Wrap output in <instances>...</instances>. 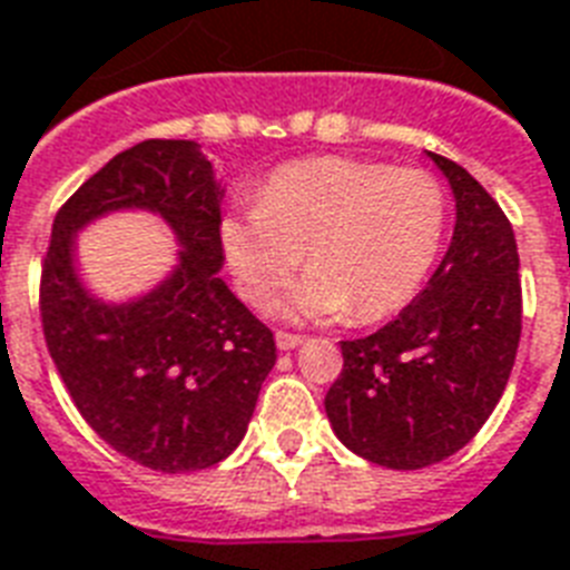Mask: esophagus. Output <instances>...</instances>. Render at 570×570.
Returning a JSON list of instances; mask_svg holds the SVG:
<instances>
[{"label": "esophagus", "instance_id": "34e87169", "mask_svg": "<svg viewBox=\"0 0 570 570\" xmlns=\"http://www.w3.org/2000/svg\"><path fill=\"white\" fill-rule=\"evenodd\" d=\"M275 343L281 352H293V348H298L304 343L302 334H289V331H277L275 334Z\"/></svg>", "mask_w": 570, "mask_h": 570}]
</instances>
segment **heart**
<instances>
[{
    "label": "heart",
    "instance_id": "b5f03b06",
    "mask_svg": "<svg viewBox=\"0 0 570 570\" xmlns=\"http://www.w3.org/2000/svg\"><path fill=\"white\" fill-rule=\"evenodd\" d=\"M446 191L423 168L316 156L277 168L259 200L222 218L239 293L268 311L302 268L289 316L379 322L405 307L441 254Z\"/></svg>",
    "mask_w": 570,
    "mask_h": 570
}]
</instances>
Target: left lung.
<instances>
[{
	"label": "left lung",
	"instance_id": "obj_1",
	"mask_svg": "<svg viewBox=\"0 0 570 570\" xmlns=\"http://www.w3.org/2000/svg\"><path fill=\"white\" fill-rule=\"evenodd\" d=\"M455 195L441 266L396 320L343 340L325 396L331 429L361 459L420 470L450 459L503 396L521 343V259L505 213L461 165L429 154Z\"/></svg>",
	"mask_w": 570,
	"mask_h": 570
}]
</instances>
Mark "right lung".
Instances as JSON below:
<instances>
[{"label":"right lung","mask_w":570,"mask_h":570,"mask_svg":"<svg viewBox=\"0 0 570 570\" xmlns=\"http://www.w3.org/2000/svg\"><path fill=\"white\" fill-rule=\"evenodd\" d=\"M222 195L197 141H141L58 209L40 272L43 337L73 405L111 450L159 473L227 459L277 357L272 331L218 277ZM118 208L165 217L181 263L136 303L106 305L75 275L72 239Z\"/></svg>","instance_id":"add662e5"}]
</instances>
